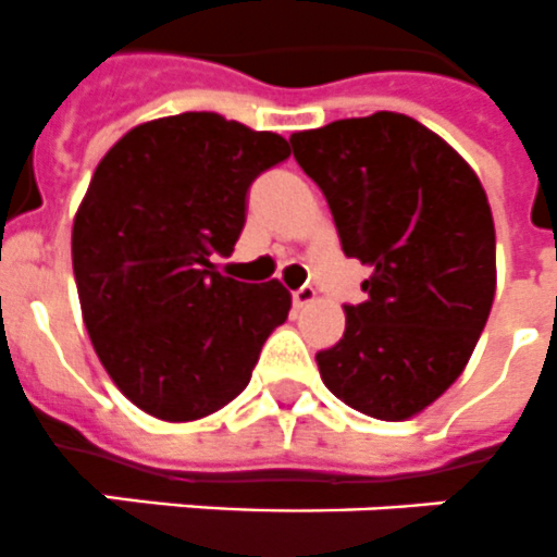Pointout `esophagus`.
Listing matches in <instances>:
<instances>
[{
    "label": "esophagus",
    "instance_id": "esophagus-1",
    "mask_svg": "<svg viewBox=\"0 0 557 557\" xmlns=\"http://www.w3.org/2000/svg\"><path fill=\"white\" fill-rule=\"evenodd\" d=\"M314 300H318V292H314L311 286H302V288H297V292L292 294L294 309H306V306H311Z\"/></svg>",
    "mask_w": 557,
    "mask_h": 557
}]
</instances>
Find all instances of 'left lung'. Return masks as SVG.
Instances as JSON below:
<instances>
[{
  "instance_id": "1",
  "label": "left lung",
  "mask_w": 557,
  "mask_h": 557,
  "mask_svg": "<svg viewBox=\"0 0 557 557\" xmlns=\"http://www.w3.org/2000/svg\"><path fill=\"white\" fill-rule=\"evenodd\" d=\"M346 257L372 269L369 300L318 351L334 397L377 420L435 404L467 369L495 300V223L481 180L449 143L406 114L292 134Z\"/></svg>"
}]
</instances>
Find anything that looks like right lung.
Segmentation results:
<instances>
[{"mask_svg":"<svg viewBox=\"0 0 557 557\" xmlns=\"http://www.w3.org/2000/svg\"><path fill=\"white\" fill-rule=\"evenodd\" d=\"M288 153L280 134L188 111L131 128L90 176L71 234L85 329L116 388L153 418L188 423L232 404L286 323L283 283H237L211 260L232 255L248 188Z\"/></svg>","mask_w":557,"mask_h":557,"instance_id":"right-lung-1","label":"right lung"}]
</instances>
